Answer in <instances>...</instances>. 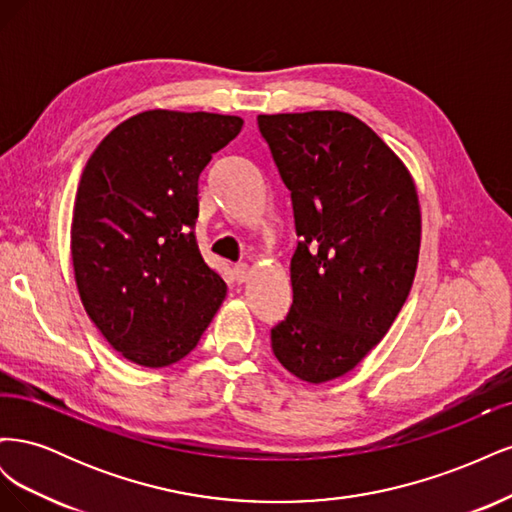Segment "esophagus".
<instances>
[{"label":"esophagus","instance_id":"esophagus-1","mask_svg":"<svg viewBox=\"0 0 512 512\" xmlns=\"http://www.w3.org/2000/svg\"><path fill=\"white\" fill-rule=\"evenodd\" d=\"M247 275H250V265H247V262H239V265H235L237 282H245Z\"/></svg>","mask_w":512,"mask_h":512}]
</instances>
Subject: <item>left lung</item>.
Instances as JSON below:
<instances>
[{"instance_id":"1","label":"left lung","mask_w":512,"mask_h":512,"mask_svg":"<svg viewBox=\"0 0 512 512\" xmlns=\"http://www.w3.org/2000/svg\"><path fill=\"white\" fill-rule=\"evenodd\" d=\"M290 190L301 237L292 307L271 331L275 359L309 384L342 378L389 333L421 252V205L408 166L342 111L258 115Z\"/></svg>"}]
</instances>
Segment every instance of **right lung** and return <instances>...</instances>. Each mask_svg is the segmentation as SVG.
Wrapping results in <instances>:
<instances>
[{"label": "right lung", "instance_id": "add662e5", "mask_svg": "<svg viewBox=\"0 0 512 512\" xmlns=\"http://www.w3.org/2000/svg\"><path fill=\"white\" fill-rule=\"evenodd\" d=\"M243 128L218 113H138L91 153L70 252L85 312L123 359L166 367L190 354L226 299L200 254L198 177Z\"/></svg>", "mask_w": 512, "mask_h": 512}]
</instances>
